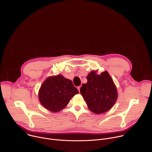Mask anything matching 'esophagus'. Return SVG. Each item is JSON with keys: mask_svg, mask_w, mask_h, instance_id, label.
Wrapping results in <instances>:
<instances>
[{"mask_svg": "<svg viewBox=\"0 0 152 152\" xmlns=\"http://www.w3.org/2000/svg\"><path fill=\"white\" fill-rule=\"evenodd\" d=\"M80 86L77 87V89H78V90H79V93H80Z\"/></svg>", "mask_w": 152, "mask_h": 152, "instance_id": "esophagus-1", "label": "esophagus"}]
</instances>
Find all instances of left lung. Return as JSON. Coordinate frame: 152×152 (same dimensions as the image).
<instances>
[{"mask_svg": "<svg viewBox=\"0 0 152 152\" xmlns=\"http://www.w3.org/2000/svg\"><path fill=\"white\" fill-rule=\"evenodd\" d=\"M87 82L83 84L80 91L88 108L95 114L108 112L118 99V90L112 78L107 71L97 74L90 72L87 77Z\"/></svg>", "mask_w": 152, "mask_h": 152, "instance_id": "obj_1", "label": "left lung"}]
</instances>
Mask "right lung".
Wrapping results in <instances>:
<instances>
[{
	"label": "right lung",
	"mask_w": 152,
	"mask_h": 152,
	"mask_svg": "<svg viewBox=\"0 0 152 152\" xmlns=\"http://www.w3.org/2000/svg\"><path fill=\"white\" fill-rule=\"evenodd\" d=\"M79 93L71 80L61 75L47 77L41 85L38 97L40 103L51 112L66 107L73 96Z\"/></svg>",
	"instance_id": "1"
}]
</instances>
